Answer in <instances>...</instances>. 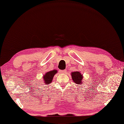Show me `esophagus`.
Returning a JSON list of instances; mask_svg holds the SVG:
<instances>
[{"mask_svg":"<svg viewBox=\"0 0 124 124\" xmlns=\"http://www.w3.org/2000/svg\"><path fill=\"white\" fill-rule=\"evenodd\" d=\"M66 70H61L60 71V72H61L62 73H65L66 72Z\"/></svg>","mask_w":124,"mask_h":124,"instance_id":"1","label":"esophagus"}]
</instances>
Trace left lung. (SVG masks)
I'll list each match as a JSON object with an SVG mask.
<instances>
[{
  "instance_id": "obj_1",
  "label": "left lung",
  "mask_w": 124,
  "mask_h": 124,
  "mask_svg": "<svg viewBox=\"0 0 124 124\" xmlns=\"http://www.w3.org/2000/svg\"><path fill=\"white\" fill-rule=\"evenodd\" d=\"M71 76L73 82L77 84H80L82 83V80H83V75L81 74L80 72L76 71L71 73Z\"/></svg>"
}]
</instances>
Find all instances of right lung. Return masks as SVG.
<instances>
[{
  "instance_id": "right-lung-1",
  "label": "right lung",
  "mask_w": 124,
  "mask_h": 124,
  "mask_svg": "<svg viewBox=\"0 0 124 124\" xmlns=\"http://www.w3.org/2000/svg\"><path fill=\"white\" fill-rule=\"evenodd\" d=\"M57 72V71L56 70H53L50 71L49 72H46L43 76V78L44 79V82L46 85L50 84L53 80V77L54 75Z\"/></svg>"
}]
</instances>
